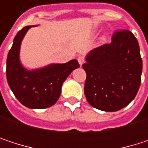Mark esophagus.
I'll list each match as a JSON object with an SVG mask.
<instances>
[{
    "mask_svg": "<svg viewBox=\"0 0 148 148\" xmlns=\"http://www.w3.org/2000/svg\"><path fill=\"white\" fill-rule=\"evenodd\" d=\"M78 62H79V64L81 66V65L85 62V59H84V57H83V56H79V57H78Z\"/></svg>",
    "mask_w": 148,
    "mask_h": 148,
    "instance_id": "esophagus-1",
    "label": "esophagus"
}]
</instances>
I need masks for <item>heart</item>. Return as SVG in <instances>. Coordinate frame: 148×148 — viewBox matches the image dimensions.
<instances>
[{
	"label": "heart",
	"mask_w": 148,
	"mask_h": 148,
	"mask_svg": "<svg viewBox=\"0 0 148 148\" xmlns=\"http://www.w3.org/2000/svg\"><path fill=\"white\" fill-rule=\"evenodd\" d=\"M102 42H104L105 40H106V36H103V37H102Z\"/></svg>",
	"instance_id": "heart-1"
}]
</instances>
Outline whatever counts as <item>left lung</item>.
Here are the masks:
<instances>
[{"label":"left lung","mask_w":148,"mask_h":148,"mask_svg":"<svg viewBox=\"0 0 148 148\" xmlns=\"http://www.w3.org/2000/svg\"><path fill=\"white\" fill-rule=\"evenodd\" d=\"M82 68L86 73L85 95L92 107L116 111L136 96L140 85L142 60L134 34L119 31L111 43L91 50Z\"/></svg>","instance_id":"1"}]
</instances>
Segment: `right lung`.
<instances>
[{"label": "right lung", "instance_id": "1", "mask_svg": "<svg viewBox=\"0 0 148 148\" xmlns=\"http://www.w3.org/2000/svg\"><path fill=\"white\" fill-rule=\"evenodd\" d=\"M31 27H24L15 36L7 58V79L14 96L23 105L30 109H45L56 103L63 82L79 64L74 59L32 70L25 69L21 64L19 51L22 40Z\"/></svg>", "mask_w": 148, "mask_h": 148}]
</instances>
